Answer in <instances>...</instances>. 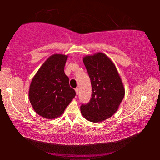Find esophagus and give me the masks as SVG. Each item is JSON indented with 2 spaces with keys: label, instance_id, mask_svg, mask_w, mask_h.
Wrapping results in <instances>:
<instances>
[{
  "label": "esophagus",
  "instance_id": "1",
  "mask_svg": "<svg viewBox=\"0 0 160 160\" xmlns=\"http://www.w3.org/2000/svg\"><path fill=\"white\" fill-rule=\"evenodd\" d=\"M75 90H76V95H78V92H79V89H78V88H76V89H75Z\"/></svg>",
  "mask_w": 160,
  "mask_h": 160
}]
</instances>
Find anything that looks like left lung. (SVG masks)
<instances>
[{
    "label": "left lung",
    "mask_w": 160,
    "mask_h": 160,
    "mask_svg": "<svg viewBox=\"0 0 160 160\" xmlns=\"http://www.w3.org/2000/svg\"><path fill=\"white\" fill-rule=\"evenodd\" d=\"M92 84V98L82 104L81 113L85 119L100 122L118 110L124 97L122 79L111 59L102 52L83 58Z\"/></svg>",
    "instance_id": "1"
}]
</instances>
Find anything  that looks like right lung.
<instances>
[{"instance_id": "obj_1", "label": "right lung", "mask_w": 160, "mask_h": 160, "mask_svg": "<svg viewBox=\"0 0 160 160\" xmlns=\"http://www.w3.org/2000/svg\"><path fill=\"white\" fill-rule=\"evenodd\" d=\"M68 56L54 54L43 62L32 79L29 99L34 111L47 119L61 116L76 95L64 68Z\"/></svg>"}]
</instances>
